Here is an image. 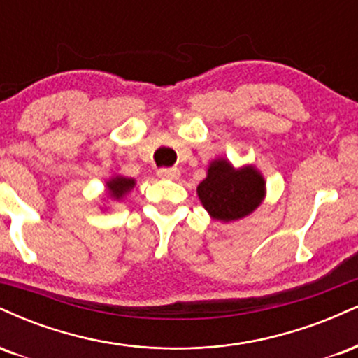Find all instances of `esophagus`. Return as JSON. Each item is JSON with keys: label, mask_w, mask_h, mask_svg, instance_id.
I'll list each match as a JSON object with an SVG mask.
<instances>
[{"label": "esophagus", "mask_w": 358, "mask_h": 358, "mask_svg": "<svg viewBox=\"0 0 358 358\" xmlns=\"http://www.w3.org/2000/svg\"><path fill=\"white\" fill-rule=\"evenodd\" d=\"M156 175H158L159 178L176 180L180 176V170L178 168H159V170L156 171Z\"/></svg>", "instance_id": "obj_1"}]
</instances>
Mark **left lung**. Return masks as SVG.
Returning <instances> with one entry per match:
<instances>
[{"label":"left lung","instance_id":"obj_1","mask_svg":"<svg viewBox=\"0 0 358 358\" xmlns=\"http://www.w3.org/2000/svg\"><path fill=\"white\" fill-rule=\"evenodd\" d=\"M264 178L256 168L234 170L225 159H215L196 193L213 219L231 222L256 210L264 199Z\"/></svg>","mask_w":358,"mask_h":358}]
</instances>
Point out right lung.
<instances>
[{
  "instance_id": "obj_1",
  "label": "right lung",
  "mask_w": 358,
  "mask_h": 358,
  "mask_svg": "<svg viewBox=\"0 0 358 358\" xmlns=\"http://www.w3.org/2000/svg\"><path fill=\"white\" fill-rule=\"evenodd\" d=\"M134 187V180L133 178H124V176H116L110 182H108V188L109 193L113 199H121L122 195H126L131 188Z\"/></svg>"
}]
</instances>
